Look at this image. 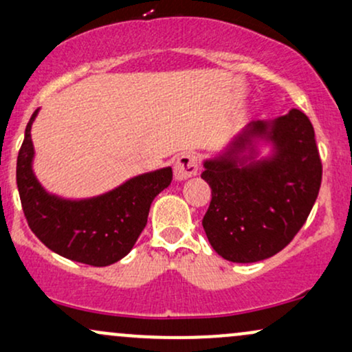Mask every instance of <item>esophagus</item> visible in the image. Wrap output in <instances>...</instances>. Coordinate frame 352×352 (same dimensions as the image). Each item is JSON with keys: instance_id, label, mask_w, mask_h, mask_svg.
<instances>
[{"instance_id": "34e87169", "label": "esophagus", "mask_w": 352, "mask_h": 352, "mask_svg": "<svg viewBox=\"0 0 352 352\" xmlns=\"http://www.w3.org/2000/svg\"><path fill=\"white\" fill-rule=\"evenodd\" d=\"M199 172V159L195 153L185 152L173 164V175L175 180H187L190 177L197 175Z\"/></svg>"}]
</instances>
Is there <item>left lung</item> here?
<instances>
[{
	"label": "left lung",
	"mask_w": 352,
	"mask_h": 352,
	"mask_svg": "<svg viewBox=\"0 0 352 352\" xmlns=\"http://www.w3.org/2000/svg\"><path fill=\"white\" fill-rule=\"evenodd\" d=\"M258 140L274 145L266 160L256 159ZM204 167L212 201L201 225L213 250L233 263L281 252L305 225L321 187L313 124L298 109L248 124Z\"/></svg>",
	"instance_id": "left-lung-1"
}]
</instances>
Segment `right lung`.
Masks as SVG:
<instances>
[{
	"mask_svg": "<svg viewBox=\"0 0 352 352\" xmlns=\"http://www.w3.org/2000/svg\"><path fill=\"white\" fill-rule=\"evenodd\" d=\"M36 109L26 125L16 164V184L31 232L47 248L72 261L109 266L135 245L147 225L153 199L172 182V168L142 173L125 184L84 200H67L47 193L33 172L31 140Z\"/></svg>",
	"mask_w": 352,
	"mask_h": 352,
	"instance_id": "right-lung-1",
	"label": "right lung"
}]
</instances>
